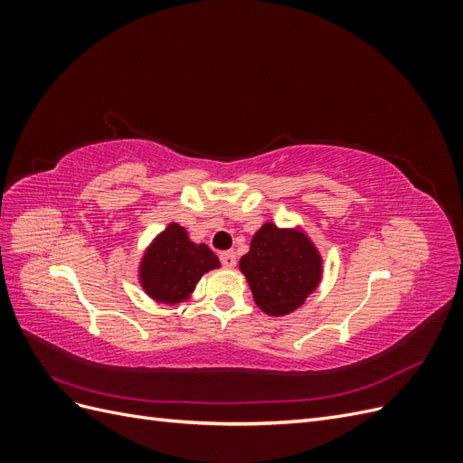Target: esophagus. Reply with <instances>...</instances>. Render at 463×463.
<instances>
[{
  "instance_id": "esophagus-1",
  "label": "esophagus",
  "mask_w": 463,
  "mask_h": 463,
  "mask_svg": "<svg viewBox=\"0 0 463 463\" xmlns=\"http://www.w3.org/2000/svg\"><path fill=\"white\" fill-rule=\"evenodd\" d=\"M220 260H222L223 269H233V266L237 264V257H235L233 250H226V253H220Z\"/></svg>"
}]
</instances>
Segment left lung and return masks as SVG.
Wrapping results in <instances>:
<instances>
[{
	"label": "left lung",
	"instance_id": "1",
	"mask_svg": "<svg viewBox=\"0 0 463 463\" xmlns=\"http://www.w3.org/2000/svg\"><path fill=\"white\" fill-rule=\"evenodd\" d=\"M240 270L259 309L270 317L289 315L305 303L322 279V257L301 228L266 222L250 240Z\"/></svg>",
	"mask_w": 463,
	"mask_h": 463
}]
</instances>
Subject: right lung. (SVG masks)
<instances>
[{
  "mask_svg": "<svg viewBox=\"0 0 463 463\" xmlns=\"http://www.w3.org/2000/svg\"><path fill=\"white\" fill-rule=\"evenodd\" d=\"M220 269L204 243H193L184 226L172 222L154 237L138 264V284L156 303L177 305L191 298L203 274Z\"/></svg>",
  "mask_w": 463,
  "mask_h": 463,
  "instance_id": "right-lung-1",
  "label": "right lung"
}]
</instances>
